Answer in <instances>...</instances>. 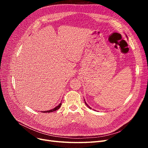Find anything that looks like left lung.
Listing matches in <instances>:
<instances>
[{
	"label": "left lung",
	"mask_w": 148,
	"mask_h": 148,
	"mask_svg": "<svg viewBox=\"0 0 148 148\" xmlns=\"http://www.w3.org/2000/svg\"><path fill=\"white\" fill-rule=\"evenodd\" d=\"M84 102H85V104H86V106H88V107H89V109H91V107H89V106H88V104H86V102H85V101H84Z\"/></svg>",
	"instance_id": "obj_1"
}]
</instances>
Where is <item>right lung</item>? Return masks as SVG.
<instances>
[{
    "instance_id": "right-lung-1",
    "label": "right lung",
    "mask_w": 148,
    "mask_h": 148,
    "mask_svg": "<svg viewBox=\"0 0 148 148\" xmlns=\"http://www.w3.org/2000/svg\"><path fill=\"white\" fill-rule=\"evenodd\" d=\"M61 105H62V103L60 102V104L59 106H57V107H56L55 108H53V109L49 110H47V111H43L42 112H43V113H49V112H53V111H56V110H58V109H59L60 108Z\"/></svg>"
}]
</instances>
